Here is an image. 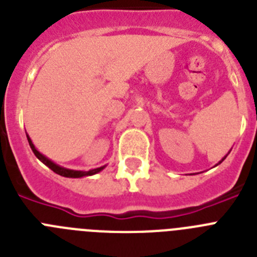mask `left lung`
I'll return each mask as SVG.
<instances>
[{"instance_id": "left-lung-1", "label": "left lung", "mask_w": 257, "mask_h": 257, "mask_svg": "<svg viewBox=\"0 0 257 257\" xmlns=\"http://www.w3.org/2000/svg\"><path fill=\"white\" fill-rule=\"evenodd\" d=\"M222 160H224V158H222Z\"/></svg>"}]
</instances>
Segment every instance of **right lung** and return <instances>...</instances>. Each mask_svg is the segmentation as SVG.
<instances>
[{"mask_svg":"<svg viewBox=\"0 0 257 257\" xmlns=\"http://www.w3.org/2000/svg\"><path fill=\"white\" fill-rule=\"evenodd\" d=\"M27 139H28V143H29V145H31L32 151H33V153H35V156L37 157L38 160H40L41 162H44L45 165L49 167V169H51L52 171L56 172V174L60 175V176H64V178H82V176H90V175L97 174V172L101 171V170L104 169V166H103V167L90 170V171H74V170H68V169H64V167H60V166L55 165L54 162H51L50 160H47L45 156H42V154H41L40 152L35 148V145H33V143L31 142V139H29L28 135H27Z\"/></svg>","mask_w":257,"mask_h":257,"instance_id":"1","label":"right lung"}]
</instances>
